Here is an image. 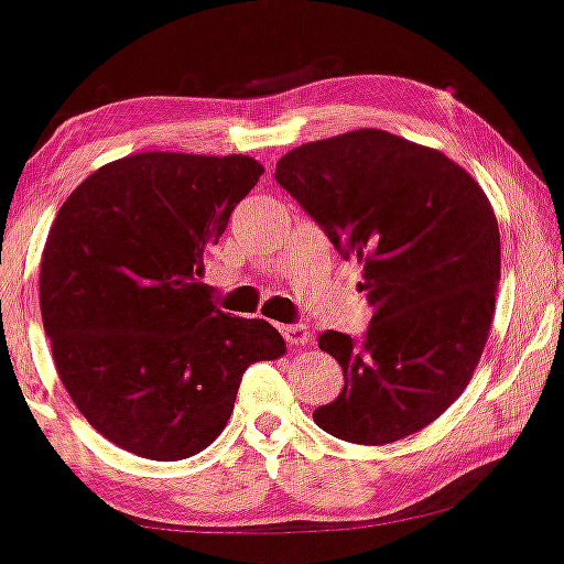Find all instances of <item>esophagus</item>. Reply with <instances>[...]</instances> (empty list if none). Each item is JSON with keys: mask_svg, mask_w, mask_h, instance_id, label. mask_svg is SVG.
Listing matches in <instances>:
<instances>
[{"mask_svg": "<svg viewBox=\"0 0 564 564\" xmlns=\"http://www.w3.org/2000/svg\"><path fill=\"white\" fill-rule=\"evenodd\" d=\"M283 338H286L289 347H304L310 341V328L304 323H291L283 325Z\"/></svg>", "mask_w": 564, "mask_h": 564, "instance_id": "34e87169", "label": "esophagus"}]
</instances>
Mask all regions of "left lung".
Returning <instances> with one entry per match:
<instances>
[{"instance_id":"1","label":"left lung","mask_w":564,"mask_h":564,"mask_svg":"<svg viewBox=\"0 0 564 564\" xmlns=\"http://www.w3.org/2000/svg\"><path fill=\"white\" fill-rule=\"evenodd\" d=\"M275 181L362 262L372 307L359 341L317 338L344 391L315 423L365 446L431 425L470 383L497 304L499 226L484 188L446 154L378 128L291 149Z\"/></svg>"}]
</instances>
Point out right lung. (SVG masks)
<instances>
[{"mask_svg":"<svg viewBox=\"0 0 564 564\" xmlns=\"http://www.w3.org/2000/svg\"><path fill=\"white\" fill-rule=\"evenodd\" d=\"M264 167L247 154L141 152L65 199L42 254L57 376L94 431L175 463L220 436L243 370L286 355L260 317H230L199 283L209 247Z\"/></svg>","mask_w":564,"mask_h":564,"instance_id":"add662e5","label":"right lung"}]
</instances>
